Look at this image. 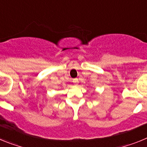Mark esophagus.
Wrapping results in <instances>:
<instances>
[{
    "label": "esophagus",
    "instance_id": "esophagus-1",
    "mask_svg": "<svg viewBox=\"0 0 147 147\" xmlns=\"http://www.w3.org/2000/svg\"><path fill=\"white\" fill-rule=\"evenodd\" d=\"M73 82H74V83H77L78 82V80H77V79H74V80H73Z\"/></svg>",
    "mask_w": 147,
    "mask_h": 147
}]
</instances>
